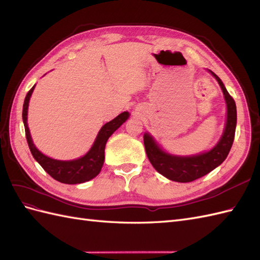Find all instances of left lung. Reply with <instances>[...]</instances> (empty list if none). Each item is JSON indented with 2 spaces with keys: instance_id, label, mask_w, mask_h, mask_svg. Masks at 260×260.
Wrapping results in <instances>:
<instances>
[{
  "instance_id": "8db88e82",
  "label": "left lung",
  "mask_w": 260,
  "mask_h": 260,
  "mask_svg": "<svg viewBox=\"0 0 260 260\" xmlns=\"http://www.w3.org/2000/svg\"><path fill=\"white\" fill-rule=\"evenodd\" d=\"M210 72V70H209ZM221 88L226 103V122L223 135L219 142L210 151L193 156L170 155L157 145L148 133H144V146L146 155L153 167L164 177L177 182H191L205 176L221 165L226 158L233 144L235 127H237V106L232 96L226 91L221 79L210 72Z\"/></svg>"
}]
</instances>
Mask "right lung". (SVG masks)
Masks as SVG:
<instances>
[{"label": "right lung", "mask_w": 260, "mask_h": 260, "mask_svg": "<svg viewBox=\"0 0 260 260\" xmlns=\"http://www.w3.org/2000/svg\"><path fill=\"white\" fill-rule=\"evenodd\" d=\"M35 85L27 93L25 102L22 107V120L25 124L26 138L30 148V152L32 154L34 158L41 165V167L48 172V174L55 180L59 181L61 183L66 184H79L86 182L93 178H95L103 167L104 164V151L105 145L108 138L120 127V125L128 119L129 113L123 112L118 115L113 120L105 123L101 128L99 135L94 141L90 151L84 156L74 160H57L50 158V157L42 154L32 142V139L30 136V131L27 123V115H28V106L30 96L32 94Z\"/></svg>", "instance_id": "add662e5"}]
</instances>
